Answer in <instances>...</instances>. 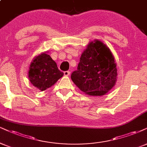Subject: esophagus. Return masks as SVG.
Here are the masks:
<instances>
[{
    "mask_svg": "<svg viewBox=\"0 0 147 147\" xmlns=\"http://www.w3.org/2000/svg\"><path fill=\"white\" fill-rule=\"evenodd\" d=\"M70 74H71V72L69 71H64V75L66 76H69Z\"/></svg>",
    "mask_w": 147,
    "mask_h": 147,
    "instance_id": "34e87169",
    "label": "esophagus"
}]
</instances>
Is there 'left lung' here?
Here are the masks:
<instances>
[{
  "label": "left lung",
  "instance_id": "8db88e82",
  "mask_svg": "<svg viewBox=\"0 0 147 147\" xmlns=\"http://www.w3.org/2000/svg\"><path fill=\"white\" fill-rule=\"evenodd\" d=\"M110 49L101 41H91L80 59L77 70L71 78L88 95L101 96L115 86L117 69Z\"/></svg>",
  "mask_w": 147,
  "mask_h": 147
}]
</instances>
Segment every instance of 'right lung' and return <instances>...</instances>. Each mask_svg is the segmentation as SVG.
<instances>
[{
	"mask_svg": "<svg viewBox=\"0 0 147 147\" xmlns=\"http://www.w3.org/2000/svg\"><path fill=\"white\" fill-rule=\"evenodd\" d=\"M63 74L50 56L42 53L35 57L30 64L28 77L32 85L43 91L51 87Z\"/></svg>",
	"mask_w": 147,
	"mask_h": 147,
	"instance_id": "obj_1",
	"label": "right lung"
}]
</instances>
